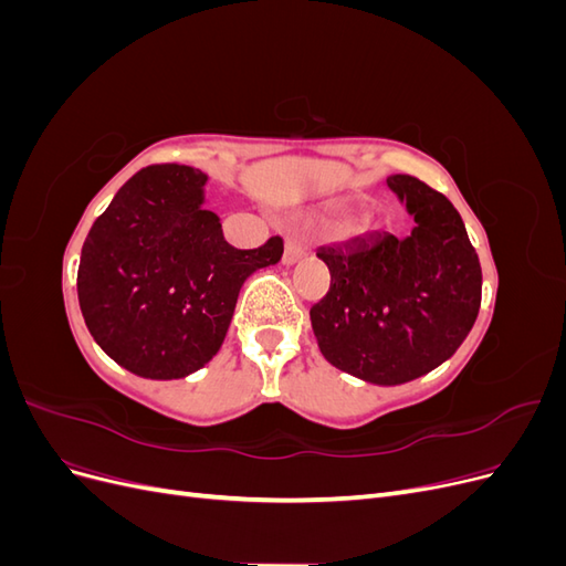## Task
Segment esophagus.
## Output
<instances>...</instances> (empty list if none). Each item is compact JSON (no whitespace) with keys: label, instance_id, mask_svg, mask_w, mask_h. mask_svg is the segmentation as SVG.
<instances>
[{"label":"esophagus","instance_id":"34e87169","mask_svg":"<svg viewBox=\"0 0 566 566\" xmlns=\"http://www.w3.org/2000/svg\"><path fill=\"white\" fill-rule=\"evenodd\" d=\"M306 252H310V248H306L304 241H300V238H287L285 250H283V262L285 264H295L297 260H302Z\"/></svg>","mask_w":566,"mask_h":566}]
</instances>
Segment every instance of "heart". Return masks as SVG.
I'll list each match as a JSON object with an SVG mask.
<instances>
[{"label": "heart", "instance_id": "1", "mask_svg": "<svg viewBox=\"0 0 566 566\" xmlns=\"http://www.w3.org/2000/svg\"><path fill=\"white\" fill-rule=\"evenodd\" d=\"M358 229H361V221H358L356 217H339L335 221V233H339V235H349Z\"/></svg>", "mask_w": 566, "mask_h": 566}]
</instances>
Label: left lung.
I'll return each instance as SVG.
<instances>
[{
	"mask_svg": "<svg viewBox=\"0 0 566 566\" xmlns=\"http://www.w3.org/2000/svg\"><path fill=\"white\" fill-rule=\"evenodd\" d=\"M387 186L416 217L413 231L318 250L331 287L310 314L335 368L401 385L447 361L468 337L482 304V266L447 196L410 175Z\"/></svg>",
	"mask_w": 566,
	"mask_h": 566,
	"instance_id": "obj_1",
	"label": "left lung"
}]
</instances>
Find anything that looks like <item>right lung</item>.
I'll use <instances>...</instances> for the list:
<instances>
[{
  "label": "right lung",
  "mask_w": 566,
  "mask_h": 566,
  "mask_svg": "<svg viewBox=\"0 0 566 566\" xmlns=\"http://www.w3.org/2000/svg\"><path fill=\"white\" fill-rule=\"evenodd\" d=\"M200 169H139L87 233L77 269L84 323L113 361L153 380L202 368L227 337L252 271L276 264L283 238L254 250L224 241L202 210Z\"/></svg>",
  "instance_id": "right-lung-1"
}]
</instances>
